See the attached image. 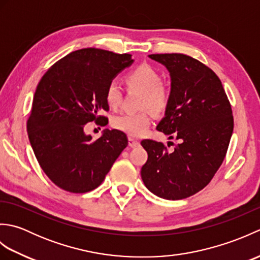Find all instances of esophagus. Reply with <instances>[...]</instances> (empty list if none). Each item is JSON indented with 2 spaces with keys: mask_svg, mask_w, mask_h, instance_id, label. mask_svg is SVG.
Wrapping results in <instances>:
<instances>
[{
  "mask_svg": "<svg viewBox=\"0 0 260 260\" xmlns=\"http://www.w3.org/2000/svg\"><path fill=\"white\" fill-rule=\"evenodd\" d=\"M128 146L129 147H137L140 146V142L133 139V137H128Z\"/></svg>",
  "mask_w": 260,
  "mask_h": 260,
  "instance_id": "1",
  "label": "esophagus"
}]
</instances>
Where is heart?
Instances as JSON below:
<instances>
[{
	"label": "heart",
	"mask_w": 260,
	"mask_h": 260,
	"mask_svg": "<svg viewBox=\"0 0 260 260\" xmlns=\"http://www.w3.org/2000/svg\"><path fill=\"white\" fill-rule=\"evenodd\" d=\"M125 82L129 90L142 92V108H148L157 114L167 109L170 101L169 90L162 85L161 75L151 66L141 64L131 70L125 76ZM121 96L123 93L117 81H110L105 90V99L108 106L113 109L117 108L121 102ZM151 123L152 116L147 110L133 114H120L115 116L113 119V126L116 129L135 137L144 135Z\"/></svg>",
	"instance_id": "obj_1"
}]
</instances>
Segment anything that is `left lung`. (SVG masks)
<instances>
[{
  "label": "left lung",
  "instance_id": "1",
  "mask_svg": "<svg viewBox=\"0 0 260 260\" xmlns=\"http://www.w3.org/2000/svg\"><path fill=\"white\" fill-rule=\"evenodd\" d=\"M148 58L163 64L171 78L169 105L156 128L179 144L169 151L161 142L142 141L148 158L141 176L153 194L181 200L208 185L222 164L234 131L233 110L221 81L206 64L182 53Z\"/></svg>",
  "mask_w": 260,
  "mask_h": 260
}]
</instances>
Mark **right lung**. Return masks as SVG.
<instances>
[{"label":"right lung","instance_id":"right-lung-1","mask_svg":"<svg viewBox=\"0 0 260 260\" xmlns=\"http://www.w3.org/2000/svg\"><path fill=\"white\" fill-rule=\"evenodd\" d=\"M134 62L128 53L118 54L85 48L60 59L43 75L33 97L27 135L43 172L60 189L89 192L102 184L124 148L125 133L104 129L93 140L85 125L109 109L106 87L121 70Z\"/></svg>","mask_w":260,"mask_h":260}]
</instances>
